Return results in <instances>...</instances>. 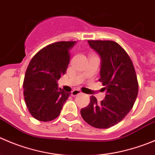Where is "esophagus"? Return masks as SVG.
<instances>
[{"instance_id": "obj_1", "label": "esophagus", "mask_w": 155, "mask_h": 155, "mask_svg": "<svg viewBox=\"0 0 155 155\" xmlns=\"http://www.w3.org/2000/svg\"><path fill=\"white\" fill-rule=\"evenodd\" d=\"M81 94V91L80 90H78V89H75L74 91H72L71 92V96L72 97H75V96L78 95V94Z\"/></svg>"}]
</instances>
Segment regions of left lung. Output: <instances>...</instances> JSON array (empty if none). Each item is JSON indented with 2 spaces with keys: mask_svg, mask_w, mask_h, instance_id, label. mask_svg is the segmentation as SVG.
I'll use <instances>...</instances> for the list:
<instances>
[{
  "mask_svg": "<svg viewBox=\"0 0 155 155\" xmlns=\"http://www.w3.org/2000/svg\"><path fill=\"white\" fill-rule=\"evenodd\" d=\"M101 58V78L107 94L97 103L91 96L87 107L81 110L84 120L93 127L108 129L124 119L133 107L138 92L136 73L129 54L117 42L88 40Z\"/></svg>",
  "mask_w": 155,
  "mask_h": 155,
  "instance_id": "obj_1",
  "label": "left lung"
}]
</instances>
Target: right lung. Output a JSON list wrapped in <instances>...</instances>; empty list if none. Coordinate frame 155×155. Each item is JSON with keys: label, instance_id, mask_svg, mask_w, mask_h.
<instances>
[{"label": "right lung", "instance_id": "1", "mask_svg": "<svg viewBox=\"0 0 155 155\" xmlns=\"http://www.w3.org/2000/svg\"><path fill=\"white\" fill-rule=\"evenodd\" d=\"M76 42H54L38 51L31 59L23 81V96L32 116L48 122L60 115L71 95L58 87L57 81L64 74L70 51Z\"/></svg>", "mask_w": 155, "mask_h": 155}]
</instances>
